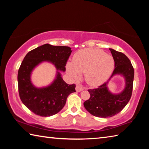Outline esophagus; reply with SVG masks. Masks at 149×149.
Returning a JSON list of instances; mask_svg holds the SVG:
<instances>
[{
	"instance_id": "esophagus-1",
	"label": "esophagus",
	"mask_w": 149,
	"mask_h": 149,
	"mask_svg": "<svg viewBox=\"0 0 149 149\" xmlns=\"http://www.w3.org/2000/svg\"><path fill=\"white\" fill-rule=\"evenodd\" d=\"M84 89H85V87L81 84H77L76 87H75V90H76L77 92L81 91H83Z\"/></svg>"
}]
</instances>
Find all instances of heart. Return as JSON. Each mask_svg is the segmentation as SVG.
Returning <instances> with one entry per match:
<instances>
[{
  "mask_svg": "<svg viewBox=\"0 0 149 149\" xmlns=\"http://www.w3.org/2000/svg\"><path fill=\"white\" fill-rule=\"evenodd\" d=\"M114 60L112 56L98 49H83L77 51L72 62L67 64L69 74L75 79L85 73L88 84L93 86L101 85L107 81L114 69Z\"/></svg>",
  "mask_w": 149,
  "mask_h": 149,
  "instance_id": "obj_1",
  "label": "heart"
}]
</instances>
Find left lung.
Masks as SVG:
<instances>
[{
	"instance_id": "8db88e82",
	"label": "left lung",
	"mask_w": 149,
	"mask_h": 149,
	"mask_svg": "<svg viewBox=\"0 0 149 149\" xmlns=\"http://www.w3.org/2000/svg\"><path fill=\"white\" fill-rule=\"evenodd\" d=\"M114 60V70L110 79L116 74L122 75L125 80V87L122 93L115 95L108 89V82L98 88L89 89L90 98L85 101L84 105L88 112L95 116L108 118L114 116L121 112L132 95L134 69L130 59L122 53L109 49Z\"/></svg>"
}]
</instances>
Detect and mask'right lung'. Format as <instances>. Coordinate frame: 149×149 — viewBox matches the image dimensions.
I'll use <instances>...</instances> for the list:
<instances>
[{"mask_svg": "<svg viewBox=\"0 0 149 149\" xmlns=\"http://www.w3.org/2000/svg\"><path fill=\"white\" fill-rule=\"evenodd\" d=\"M72 52L69 47L45 44L29 51L24 57L17 74L19 95L23 104L34 114L43 117L57 114L64 107L68 95L75 91V85L67 84L57 72L51 85L37 88L30 78L33 70L41 62L49 61L57 70L65 72Z\"/></svg>", "mask_w": 149, "mask_h": 149, "instance_id": "right-lung-1", "label": "right lung"}]
</instances>
